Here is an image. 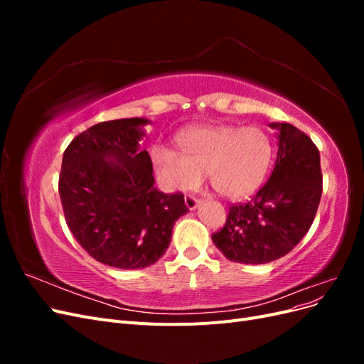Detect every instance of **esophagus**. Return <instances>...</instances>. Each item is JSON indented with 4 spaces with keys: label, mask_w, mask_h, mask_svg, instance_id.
<instances>
[{
    "label": "esophagus",
    "mask_w": 364,
    "mask_h": 364,
    "mask_svg": "<svg viewBox=\"0 0 364 364\" xmlns=\"http://www.w3.org/2000/svg\"><path fill=\"white\" fill-rule=\"evenodd\" d=\"M200 205V200L196 199L194 196H185V206L190 209V211H194V209Z\"/></svg>",
    "instance_id": "1"
}]
</instances>
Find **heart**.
<instances>
[{
    "instance_id": "1",
    "label": "heart",
    "mask_w": 364,
    "mask_h": 364,
    "mask_svg": "<svg viewBox=\"0 0 364 364\" xmlns=\"http://www.w3.org/2000/svg\"><path fill=\"white\" fill-rule=\"evenodd\" d=\"M179 153L165 146L150 151L153 168L167 191H186L206 173L213 188L228 199H243L266 179L273 159L267 132L257 126L202 124L176 135Z\"/></svg>"
}]
</instances>
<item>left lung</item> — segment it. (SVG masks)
Returning a JSON list of instances; mask_svg holds the SVG:
<instances>
[{"label":"left lung","mask_w":364,"mask_h":364,"mask_svg":"<svg viewBox=\"0 0 364 364\" xmlns=\"http://www.w3.org/2000/svg\"><path fill=\"white\" fill-rule=\"evenodd\" d=\"M277 130L278 156L267 183L247 203L230 206L226 225L213 234L223 255L241 264L282 258L310 229L322 197L321 155L304 132L289 123Z\"/></svg>","instance_id":"obj_1"}]
</instances>
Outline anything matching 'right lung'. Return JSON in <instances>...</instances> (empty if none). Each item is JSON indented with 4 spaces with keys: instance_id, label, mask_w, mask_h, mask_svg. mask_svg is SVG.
Instances as JSON below:
<instances>
[{
    "instance_id": "1",
    "label": "right lung",
    "mask_w": 364,
    "mask_h": 364,
    "mask_svg": "<svg viewBox=\"0 0 364 364\" xmlns=\"http://www.w3.org/2000/svg\"><path fill=\"white\" fill-rule=\"evenodd\" d=\"M147 118L98 123L67 147L59 194L75 240L98 262L135 270L155 264L170 246L176 220L188 213L183 196L155 188Z\"/></svg>"
}]
</instances>
